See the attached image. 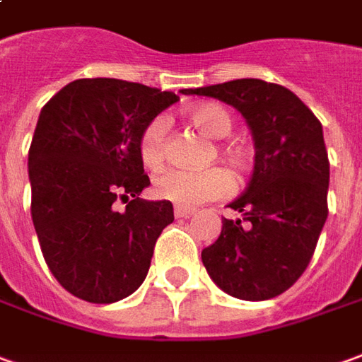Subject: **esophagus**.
Instances as JSON below:
<instances>
[{"mask_svg": "<svg viewBox=\"0 0 362 362\" xmlns=\"http://www.w3.org/2000/svg\"><path fill=\"white\" fill-rule=\"evenodd\" d=\"M173 213H175L177 218H187V216H191V214L195 213V209H191V206L177 205L175 209H173Z\"/></svg>", "mask_w": 362, "mask_h": 362, "instance_id": "obj_1", "label": "esophagus"}]
</instances>
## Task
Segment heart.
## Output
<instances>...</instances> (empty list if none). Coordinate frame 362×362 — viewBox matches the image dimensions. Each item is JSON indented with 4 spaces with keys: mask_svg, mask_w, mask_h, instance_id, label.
I'll use <instances>...</instances> for the list:
<instances>
[{
    "mask_svg": "<svg viewBox=\"0 0 362 362\" xmlns=\"http://www.w3.org/2000/svg\"><path fill=\"white\" fill-rule=\"evenodd\" d=\"M189 122L201 134L211 139H223L230 134L233 119L228 112L216 104H203L187 112ZM165 134L167 122L163 118H153L144 128L139 136V157L144 165L156 169L163 163L165 157ZM221 157L234 171H244L248 167L250 156L240 146H223ZM230 191V179L226 171L218 167H211L205 171H183V169H167L159 173L153 181V193L163 201H171L175 205L195 206L218 199Z\"/></svg>",
    "mask_w": 362,
    "mask_h": 362,
    "instance_id": "1",
    "label": "heart"
}]
</instances>
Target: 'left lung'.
<instances>
[{
    "label": "left lung",
    "instance_id": "obj_1",
    "mask_svg": "<svg viewBox=\"0 0 362 362\" xmlns=\"http://www.w3.org/2000/svg\"><path fill=\"white\" fill-rule=\"evenodd\" d=\"M181 92L230 104L252 132V177L228 205L243 218H223L221 236L201 258L228 296L272 300L300 280L327 221L329 159L321 122L293 92L260 78Z\"/></svg>",
    "mask_w": 362,
    "mask_h": 362
}]
</instances>
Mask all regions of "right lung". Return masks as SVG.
Returning a JSON list of instances; mask_svg holds the SVG:
<instances>
[{
    "instance_id": "obj_1",
    "label": "right lung",
    "mask_w": 362,
    "mask_h": 362,
    "mask_svg": "<svg viewBox=\"0 0 362 362\" xmlns=\"http://www.w3.org/2000/svg\"><path fill=\"white\" fill-rule=\"evenodd\" d=\"M177 100L138 82L81 78L41 110L29 148L31 216L49 270L72 296L114 303L146 280L173 205L139 199L149 185L139 136Z\"/></svg>"
}]
</instances>
